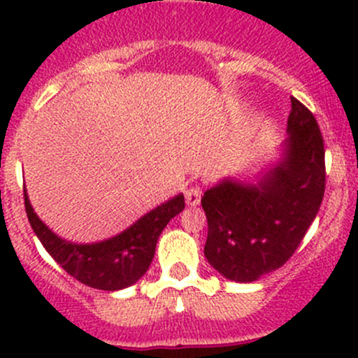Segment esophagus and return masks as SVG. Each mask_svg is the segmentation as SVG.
<instances>
[{
	"label": "esophagus",
	"instance_id": "1",
	"mask_svg": "<svg viewBox=\"0 0 358 358\" xmlns=\"http://www.w3.org/2000/svg\"><path fill=\"white\" fill-rule=\"evenodd\" d=\"M201 187H190V189L185 190V202L189 206H197L201 202Z\"/></svg>",
	"mask_w": 358,
	"mask_h": 358
}]
</instances>
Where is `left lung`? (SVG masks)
I'll return each mask as SVG.
<instances>
[{
  "label": "left lung",
  "mask_w": 358,
  "mask_h": 358,
  "mask_svg": "<svg viewBox=\"0 0 358 358\" xmlns=\"http://www.w3.org/2000/svg\"><path fill=\"white\" fill-rule=\"evenodd\" d=\"M282 156L256 182L223 178L202 196L204 255L225 279L255 282L280 268L315 220L326 190L324 140L313 114L291 96Z\"/></svg>",
  "instance_id": "1"
}]
</instances>
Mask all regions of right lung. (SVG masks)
I'll return each mask as SVG.
<instances>
[{
  "instance_id": "obj_1",
  "label": "right lung",
  "mask_w": 358,
  "mask_h": 358,
  "mask_svg": "<svg viewBox=\"0 0 358 358\" xmlns=\"http://www.w3.org/2000/svg\"><path fill=\"white\" fill-rule=\"evenodd\" d=\"M24 201L29 223L50 256L76 280L102 291H119L133 286L149 270L164 227L185 208L183 194H178L117 236L100 243L78 244L59 237L39 220L25 189Z\"/></svg>"
}]
</instances>
